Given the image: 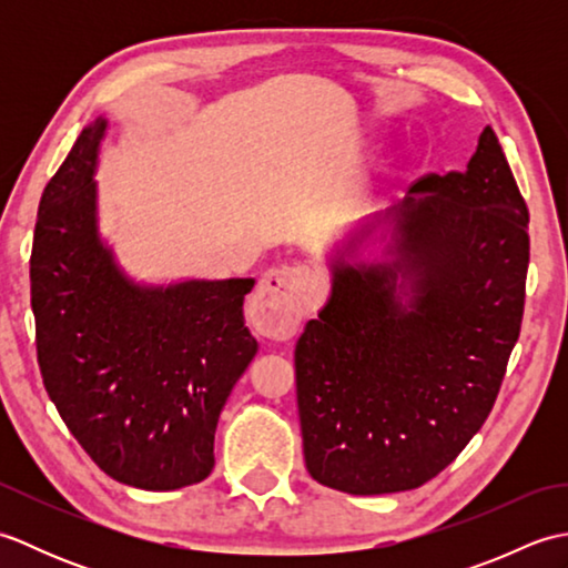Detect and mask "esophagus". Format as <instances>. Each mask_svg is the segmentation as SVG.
<instances>
[{"instance_id":"34e87169","label":"esophagus","mask_w":568,"mask_h":568,"mask_svg":"<svg viewBox=\"0 0 568 568\" xmlns=\"http://www.w3.org/2000/svg\"><path fill=\"white\" fill-rule=\"evenodd\" d=\"M312 293L315 273L305 265L271 268L261 277L256 300L251 305L253 327L271 339H291L307 317Z\"/></svg>"}]
</instances>
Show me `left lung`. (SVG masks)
I'll use <instances>...</instances> for the list:
<instances>
[{
    "label": "left lung",
    "mask_w": 568,
    "mask_h": 568,
    "mask_svg": "<svg viewBox=\"0 0 568 568\" xmlns=\"http://www.w3.org/2000/svg\"><path fill=\"white\" fill-rule=\"evenodd\" d=\"M381 224L390 258H336L329 303L295 346L307 470L352 496L419 488L462 454L525 310L529 212L490 126L464 173L419 178L356 241Z\"/></svg>",
    "instance_id": "8db88e82"
}]
</instances>
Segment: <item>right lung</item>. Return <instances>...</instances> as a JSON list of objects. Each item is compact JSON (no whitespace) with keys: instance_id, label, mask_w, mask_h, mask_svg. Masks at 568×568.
Listing matches in <instances>:
<instances>
[{"instance_id":"obj_1","label":"right lung","mask_w":568,"mask_h":568,"mask_svg":"<svg viewBox=\"0 0 568 568\" xmlns=\"http://www.w3.org/2000/svg\"><path fill=\"white\" fill-rule=\"evenodd\" d=\"M82 129L48 180L31 248V310L43 385L106 476L175 490L214 468V429L258 344L244 324L251 277L139 285L98 232V149Z\"/></svg>"}]
</instances>
